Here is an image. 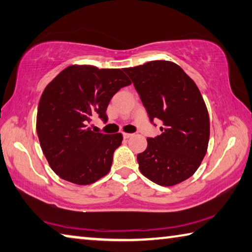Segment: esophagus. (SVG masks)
Instances as JSON below:
<instances>
[{
	"instance_id": "34e87169",
	"label": "esophagus",
	"mask_w": 252,
	"mask_h": 252,
	"mask_svg": "<svg viewBox=\"0 0 252 252\" xmlns=\"http://www.w3.org/2000/svg\"><path fill=\"white\" fill-rule=\"evenodd\" d=\"M131 136H133V134H128V133H124V134H123V137L125 138V139H128V138H130Z\"/></svg>"
}]
</instances>
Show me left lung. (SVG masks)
Instances as JSON below:
<instances>
[{
	"label": "left lung",
	"instance_id": "left-lung-1",
	"mask_svg": "<svg viewBox=\"0 0 252 252\" xmlns=\"http://www.w3.org/2000/svg\"><path fill=\"white\" fill-rule=\"evenodd\" d=\"M149 121L159 119L161 134L147 138L137 155L145 177L160 186H174L191 177L207 153L208 110L195 82L173 62L152 61L125 68Z\"/></svg>",
	"mask_w": 252,
	"mask_h": 252
}]
</instances>
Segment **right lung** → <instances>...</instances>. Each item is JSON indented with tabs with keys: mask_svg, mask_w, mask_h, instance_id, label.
<instances>
[{
	"mask_svg": "<svg viewBox=\"0 0 252 252\" xmlns=\"http://www.w3.org/2000/svg\"><path fill=\"white\" fill-rule=\"evenodd\" d=\"M128 85L123 69L73 65L44 90L37 108V136L51 168L62 179L90 185L108 173L123 136L94 133L87 126L97 116L107 122L110 99Z\"/></svg>",
	"mask_w": 252,
	"mask_h": 252,
	"instance_id": "obj_1",
	"label": "right lung"
}]
</instances>
